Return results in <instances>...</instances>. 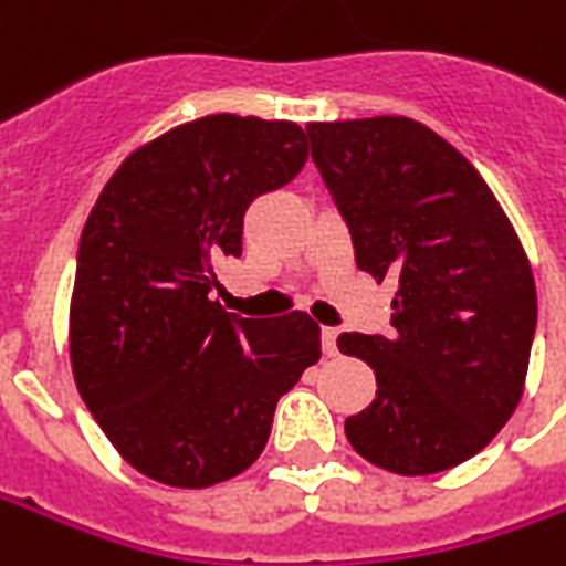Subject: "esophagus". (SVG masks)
<instances>
[{"label":"esophagus","mask_w":566,"mask_h":566,"mask_svg":"<svg viewBox=\"0 0 566 566\" xmlns=\"http://www.w3.org/2000/svg\"><path fill=\"white\" fill-rule=\"evenodd\" d=\"M337 337H339L337 327H321V346H324V353H327V356H337Z\"/></svg>","instance_id":"1"}]
</instances>
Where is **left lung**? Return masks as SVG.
<instances>
[{
    "instance_id": "left-lung-1",
    "label": "left lung",
    "mask_w": 566,
    "mask_h": 566,
    "mask_svg": "<svg viewBox=\"0 0 566 566\" xmlns=\"http://www.w3.org/2000/svg\"><path fill=\"white\" fill-rule=\"evenodd\" d=\"M305 132L359 271L397 283L387 334L337 339L378 378L346 438L397 475L460 467L523 397L538 317L526 251L479 169L422 122L375 116Z\"/></svg>"
}]
</instances>
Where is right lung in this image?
<instances>
[{
    "instance_id": "obj_1",
    "label": "right lung",
    "mask_w": 566,
    "mask_h": 566,
    "mask_svg": "<svg viewBox=\"0 0 566 566\" xmlns=\"http://www.w3.org/2000/svg\"><path fill=\"white\" fill-rule=\"evenodd\" d=\"M308 160L295 122L217 113L138 147L77 245L72 371L103 434L172 489L249 469L276 400L321 359L305 312L227 315L213 264L242 254L249 205Z\"/></svg>"
}]
</instances>
